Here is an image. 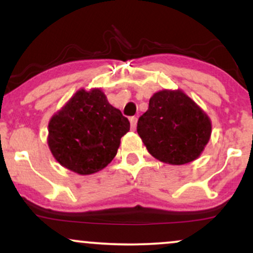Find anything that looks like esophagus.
<instances>
[{
  "label": "esophagus",
  "instance_id": "esophagus-1",
  "mask_svg": "<svg viewBox=\"0 0 253 253\" xmlns=\"http://www.w3.org/2000/svg\"><path fill=\"white\" fill-rule=\"evenodd\" d=\"M129 123H130V129L134 130L135 127H136V118L135 117H132L129 119Z\"/></svg>",
  "mask_w": 253,
  "mask_h": 253
}]
</instances>
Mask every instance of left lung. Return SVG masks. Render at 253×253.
<instances>
[{"label":"left lung","instance_id":"left-lung-1","mask_svg":"<svg viewBox=\"0 0 253 253\" xmlns=\"http://www.w3.org/2000/svg\"><path fill=\"white\" fill-rule=\"evenodd\" d=\"M136 132L163 163L182 165L199 158L211 133V119L182 90H162L150 98Z\"/></svg>","mask_w":253,"mask_h":253}]
</instances>
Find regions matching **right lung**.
Wrapping results in <instances>:
<instances>
[{
  "label": "right lung",
  "instance_id": "1",
  "mask_svg": "<svg viewBox=\"0 0 253 253\" xmlns=\"http://www.w3.org/2000/svg\"><path fill=\"white\" fill-rule=\"evenodd\" d=\"M128 130V119L100 89H81L51 118L47 144L64 168L91 175L113 161Z\"/></svg>",
  "mask_w": 253,
  "mask_h": 253
}]
</instances>
